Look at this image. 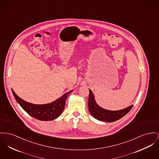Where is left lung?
I'll use <instances>...</instances> for the list:
<instances>
[{
	"label": "left lung",
	"instance_id": "obj_1",
	"mask_svg": "<svg viewBox=\"0 0 159 159\" xmlns=\"http://www.w3.org/2000/svg\"><path fill=\"white\" fill-rule=\"evenodd\" d=\"M88 106L90 113L92 116L99 120L108 122H115L122 118V117L126 115L133 107V105H131L123 110L117 111H111L104 109L97 104L95 99L94 95L92 90L90 89Z\"/></svg>",
	"mask_w": 159,
	"mask_h": 159
}]
</instances>
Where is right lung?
Instances as JSON below:
<instances>
[{
  "mask_svg": "<svg viewBox=\"0 0 159 159\" xmlns=\"http://www.w3.org/2000/svg\"><path fill=\"white\" fill-rule=\"evenodd\" d=\"M12 92L17 102L30 116L40 120H52L57 118L63 111L66 99L72 92L70 90L51 103L46 104H34L23 100L12 89Z\"/></svg>",
  "mask_w": 159,
  "mask_h": 159,
  "instance_id": "add662e5",
  "label": "right lung"
}]
</instances>
